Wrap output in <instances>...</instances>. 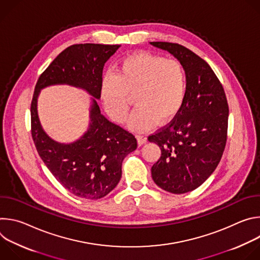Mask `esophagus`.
Wrapping results in <instances>:
<instances>
[{"instance_id":"esophagus-1","label":"esophagus","mask_w":260,"mask_h":260,"mask_svg":"<svg viewBox=\"0 0 260 260\" xmlns=\"http://www.w3.org/2000/svg\"><path fill=\"white\" fill-rule=\"evenodd\" d=\"M137 140H138V144L139 145H143L145 143H147V137L144 135H138L137 136Z\"/></svg>"}]
</instances>
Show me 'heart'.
Listing matches in <instances>:
<instances>
[{
    "instance_id": "b5f03b06",
    "label": "heart",
    "mask_w": 260,
    "mask_h": 260,
    "mask_svg": "<svg viewBox=\"0 0 260 260\" xmlns=\"http://www.w3.org/2000/svg\"><path fill=\"white\" fill-rule=\"evenodd\" d=\"M187 90L183 66L175 59L151 53H136L123 58L114 75L106 76L101 85V99L107 113L118 122L128 114L131 98L137 107L127 126L143 132L172 120L180 111Z\"/></svg>"
}]
</instances>
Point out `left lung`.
Returning a JSON list of instances; mask_svg holds the SVG:
<instances>
[{
	"instance_id": "obj_1",
	"label": "left lung",
	"mask_w": 260,
	"mask_h": 260,
	"mask_svg": "<svg viewBox=\"0 0 260 260\" xmlns=\"http://www.w3.org/2000/svg\"><path fill=\"white\" fill-rule=\"evenodd\" d=\"M174 55L187 77V90L176 117L148 141L161 156L151 168L161 189L175 194L194 190L212 175L223 154L229 124L225 92L211 67L188 48L176 43L150 42Z\"/></svg>"
}]
</instances>
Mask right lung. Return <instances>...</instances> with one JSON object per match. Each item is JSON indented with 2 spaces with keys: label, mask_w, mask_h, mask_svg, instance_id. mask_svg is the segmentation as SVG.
<instances>
[{
  "label": "right lung",
  "mask_w": 260,
  "mask_h": 260,
  "mask_svg": "<svg viewBox=\"0 0 260 260\" xmlns=\"http://www.w3.org/2000/svg\"><path fill=\"white\" fill-rule=\"evenodd\" d=\"M119 47L86 43L66 48L41 74L30 104L37 151L67 190L86 200H99L112 191L121 178L124 157L137 149L135 136L109 121L96 102L101 98L104 66ZM58 84L81 88L93 96L88 131L69 144L56 142L45 133L36 108L41 89Z\"/></svg>",
  "instance_id": "1"
}]
</instances>
